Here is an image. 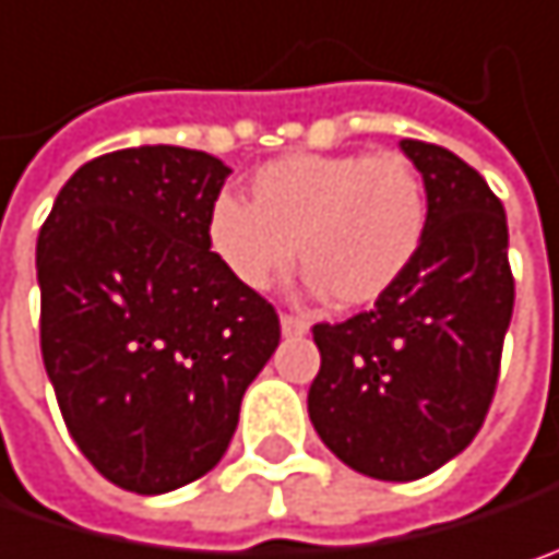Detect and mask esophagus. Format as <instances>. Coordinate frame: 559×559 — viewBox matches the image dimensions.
<instances>
[{"label":"esophagus","mask_w":559,"mask_h":559,"mask_svg":"<svg viewBox=\"0 0 559 559\" xmlns=\"http://www.w3.org/2000/svg\"><path fill=\"white\" fill-rule=\"evenodd\" d=\"M307 330H310V326H307V320L290 317V313H281V332H284V335H304Z\"/></svg>","instance_id":"1"}]
</instances>
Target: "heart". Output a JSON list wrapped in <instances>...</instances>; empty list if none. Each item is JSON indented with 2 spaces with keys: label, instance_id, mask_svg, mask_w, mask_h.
<instances>
[{
  "label": "heart",
  "instance_id": "1",
  "mask_svg": "<svg viewBox=\"0 0 559 559\" xmlns=\"http://www.w3.org/2000/svg\"><path fill=\"white\" fill-rule=\"evenodd\" d=\"M429 229V198L400 153H294L249 178V204L221 194L207 246L246 290H269L297 262L310 290L365 307L409 272Z\"/></svg>",
  "mask_w": 559,
  "mask_h": 559
}]
</instances>
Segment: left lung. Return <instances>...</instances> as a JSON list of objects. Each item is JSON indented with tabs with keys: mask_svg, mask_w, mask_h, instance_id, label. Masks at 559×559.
Segmentation results:
<instances>
[{
	"mask_svg": "<svg viewBox=\"0 0 559 559\" xmlns=\"http://www.w3.org/2000/svg\"><path fill=\"white\" fill-rule=\"evenodd\" d=\"M429 198L426 242L374 310L317 323L310 423L374 480H419L457 457L489 413L515 281L502 201L444 146L400 140Z\"/></svg>",
	"mask_w": 559,
	"mask_h": 559,
	"instance_id": "1",
	"label": "left lung"
}]
</instances>
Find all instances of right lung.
<instances>
[{"label": "right lung", "instance_id": "1", "mask_svg": "<svg viewBox=\"0 0 559 559\" xmlns=\"http://www.w3.org/2000/svg\"><path fill=\"white\" fill-rule=\"evenodd\" d=\"M227 176L185 146L105 153L60 188L37 236L40 355L63 423L105 480L140 496L217 467L278 348L275 307L207 246Z\"/></svg>", "mask_w": 559, "mask_h": 559}]
</instances>
